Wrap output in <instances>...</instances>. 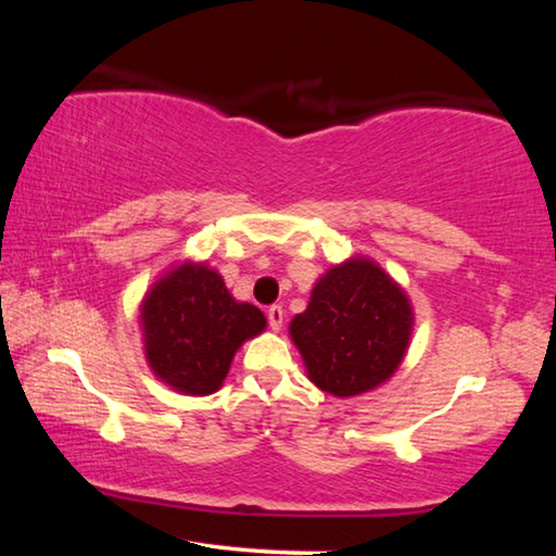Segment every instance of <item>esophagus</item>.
I'll return each instance as SVG.
<instances>
[{
  "label": "esophagus",
  "instance_id": "esophagus-1",
  "mask_svg": "<svg viewBox=\"0 0 556 556\" xmlns=\"http://www.w3.org/2000/svg\"><path fill=\"white\" fill-rule=\"evenodd\" d=\"M267 321H269L271 328H275V331H279L281 324H285V308H281L279 304L269 306V308H267Z\"/></svg>",
  "mask_w": 556,
  "mask_h": 556
}]
</instances>
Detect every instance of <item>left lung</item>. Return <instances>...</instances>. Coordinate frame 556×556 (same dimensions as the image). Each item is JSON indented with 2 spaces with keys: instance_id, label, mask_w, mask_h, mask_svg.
Returning a JSON list of instances; mask_svg holds the SVG:
<instances>
[{
  "instance_id": "left-lung-1",
  "label": "left lung",
  "mask_w": 556,
  "mask_h": 556,
  "mask_svg": "<svg viewBox=\"0 0 556 556\" xmlns=\"http://www.w3.org/2000/svg\"><path fill=\"white\" fill-rule=\"evenodd\" d=\"M289 333L316 388L353 397L397 370L412 336V306L378 265L348 260L318 279Z\"/></svg>"
}]
</instances>
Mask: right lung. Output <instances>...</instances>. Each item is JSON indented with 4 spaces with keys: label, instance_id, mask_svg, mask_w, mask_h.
<instances>
[{
    "label": "right lung",
    "instance_id": "add662e5",
    "mask_svg": "<svg viewBox=\"0 0 556 556\" xmlns=\"http://www.w3.org/2000/svg\"><path fill=\"white\" fill-rule=\"evenodd\" d=\"M265 324L257 306L235 301L218 271L205 265L168 271L142 304L147 361L154 375L186 394L218 390L235 351Z\"/></svg>",
    "mask_w": 556,
    "mask_h": 556
}]
</instances>
